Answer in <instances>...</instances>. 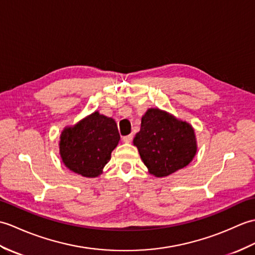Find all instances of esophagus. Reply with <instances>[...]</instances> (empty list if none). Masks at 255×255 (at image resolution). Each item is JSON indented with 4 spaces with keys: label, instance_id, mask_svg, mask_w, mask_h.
Listing matches in <instances>:
<instances>
[{
    "label": "esophagus",
    "instance_id": "34e87169",
    "mask_svg": "<svg viewBox=\"0 0 255 255\" xmlns=\"http://www.w3.org/2000/svg\"><path fill=\"white\" fill-rule=\"evenodd\" d=\"M133 139V135L129 134V135H127V136H123L122 137V140L124 143H131V140Z\"/></svg>",
    "mask_w": 255,
    "mask_h": 255
}]
</instances>
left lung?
I'll list each match as a JSON object with an SVG mask.
<instances>
[{
    "label": "left lung",
    "instance_id": "left-lung-1",
    "mask_svg": "<svg viewBox=\"0 0 255 255\" xmlns=\"http://www.w3.org/2000/svg\"><path fill=\"white\" fill-rule=\"evenodd\" d=\"M148 172L163 178L186 167L197 151L193 127L171 113L149 108L133 139Z\"/></svg>",
    "mask_w": 255,
    "mask_h": 255
}]
</instances>
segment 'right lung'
<instances>
[{"label": "right lung", "instance_id": "1", "mask_svg": "<svg viewBox=\"0 0 255 255\" xmlns=\"http://www.w3.org/2000/svg\"><path fill=\"white\" fill-rule=\"evenodd\" d=\"M120 140L116 121L95 111L61 132L59 148L65 167L86 178L104 172Z\"/></svg>", "mask_w": 255, "mask_h": 255}]
</instances>
